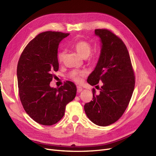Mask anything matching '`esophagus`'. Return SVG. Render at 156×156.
I'll use <instances>...</instances> for the list:
<instances>
[{
  "mask_svg": "<svg viewBox=\"0 0 156 156\" xmlns=\"http://www.w3.org/2000/svg\"><path fill=\"white\" fill-rule=\"evenodd\" d=\"M82 91V88L80 86H77V92L78 93H80Z\"/></svg>",
  "mask_w": 156,
  "mask_h": 156,
  "instance_id": "1",
  "label": "esophagus"
}]
</instances>
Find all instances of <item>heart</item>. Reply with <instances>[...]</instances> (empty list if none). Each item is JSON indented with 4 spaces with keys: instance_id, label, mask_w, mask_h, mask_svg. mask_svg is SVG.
Returning <instances> with one entry per match:
<instances>
[{
    "instance_id": "b5f03b06",
    "label": "heart",
    "mask_w": 156,
    "mask_h": 156,
    "mask_svg": "<svg viewBox=\"0 0 156 156\" xmlns=\"http://www.w3.org/2000/svg\"><path fill=\"white\" fill-rule=\"evenodd\" d=\"M76 51L77 52L78 54L82 57V58H87L90 55L92 48L90 44L85 41H79L77 43H76L74 45ZM64 57V52L60 51L58 53V60L59 62L62 61ZM86 71L83 70L80 72H78L74 74V80L76 82H80L82 80V78L86 76Z\"/></svg>"
}]
</instances>
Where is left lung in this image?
Instances as JSON below:
<instances>
[{"label": "left lung", "instance_id": "obj_1", "mask_svg": "<svg viewBox=\"0 0 156 156\" xmlns=\"http://www.w3.org/2000/svg\"><path fill=\"white\" fill-rule=\"evenodd\" d=\"M100 39V55L87 82L91 86L102 82L98 95L93 90V101L86 103L87 117L95 125L108 126L116 122L125 112L133 95L134 74L129 51L125 43L109 30L98 29Z\"/></svg>", "mask_w": 156, "mask_h": 156}]
</instances>
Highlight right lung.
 Returning <instances> with one entry per match:
<instances>
[{
    "label": "right lung",
    "mask_w": 156,
    "mask_h": 156,
    "mask_svg": "<svg viewBox=\"0 0 156 156\" xmlns=\"http://www.w3.org/2000/svg\"><path fill=\"white\" fill-rule=\"evenodd\" d=\"M69 34L45 31L27 44L19 59L17 78L23 109L43 125L56 124L65 115L66 105L76 94V87L67 81L57 88L50 86L53 71L58 70V45Z\"/></svg>",
    "instance_id": "1"
}]
</instances>
